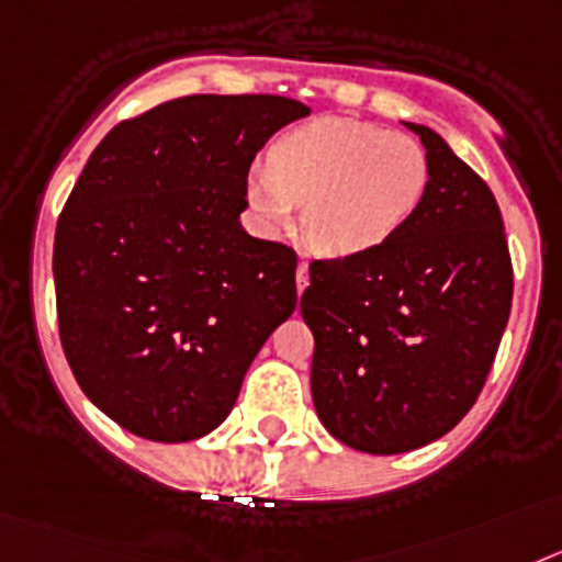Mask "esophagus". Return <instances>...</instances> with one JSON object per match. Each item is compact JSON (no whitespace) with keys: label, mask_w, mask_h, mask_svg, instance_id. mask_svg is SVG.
<instances>
[{"label":"esophagus","mask_w":562,"mask_h":562,"mask_svg":"<svg viewBox=\"0 0 562 562\" xmlns=\"http://www.w3.org/2000/svg\"><path fill=\"white\" fill-rule=\"evenodd\" d=\"M308 288V262L300 260V266H296V291H305Z\"/></svg>","instance_id":"34e87169"}]
</instances>
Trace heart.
I'll return each mask as SVG.
<instances>
[{
    "instance_id": "1",
    "label": "heart",
    "mask_w": 562,
    "mask_h": 562,
    "mask_svg": "<svg viewBox=\"0 0 562 562\" xmlns=\"http://www.w3.org/2000/svg\"><path fill=\"white\" fill-rule=\"evenodd\" d=\"M429 180L424 146L404 133L350 119H316L282 135L271 164L248 172V203L282 232L302 209V232L325 257H362L398 234Z\"/></svg>"
}]
</instances>
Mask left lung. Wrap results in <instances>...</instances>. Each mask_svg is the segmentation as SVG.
<instances>
[{
    "mask_svg": "<svg viewBox=\"0 0 562 562\" xmlns=\"http://www.w3.org/2000/svg\"><path fill=\"white\" fill-rule=\"evenodd\" d=\"M422 203L384 246L311 262V396L330 436L370 456L447 436L484 390L512 308L504 217L429 126Z\"/></svg>",
    "mask_w": 562,
    "mask_h": 562,
    "instance_id": "left-lung-1",
    "label": "left lung"
}]
</instances>
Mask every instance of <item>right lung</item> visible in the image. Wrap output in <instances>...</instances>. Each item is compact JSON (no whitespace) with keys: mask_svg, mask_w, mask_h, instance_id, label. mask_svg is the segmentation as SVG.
I'll return each mask as SVG.
<instances>
[{"mask_svg":"<svg viewBox=\"0 0 562 562\" xmlns=\"http://www.w3.org/2000/svg\"><path fill=\"white\" fill-rule=\"evenodd\" d=\"M308 106L187 95L104 135L58 217V336L78 387L149 441L206 436L296 308V254L240 226L254 155Z\"/></svg>","mask_w":562,"mask_h":562,"instance_id":"add662e5","label":"right lung"}]
</instances>
